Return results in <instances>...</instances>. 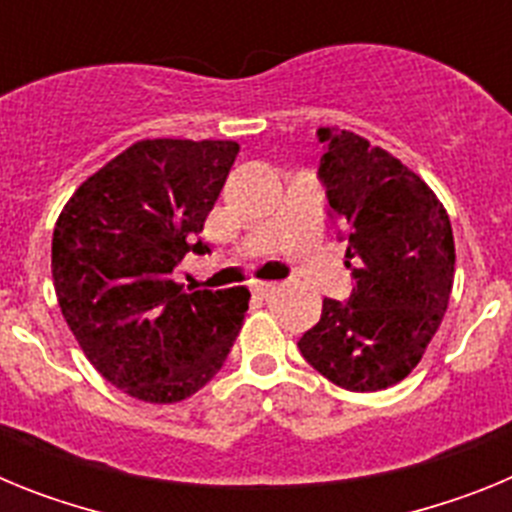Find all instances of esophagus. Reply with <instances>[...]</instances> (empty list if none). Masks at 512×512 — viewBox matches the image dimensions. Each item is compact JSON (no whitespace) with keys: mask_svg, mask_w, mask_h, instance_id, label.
Wrapping results in <instances>:
<instances>
[{"mask_svg":"<svg viewBox=\"0 0 512 512\" xmlns=\"http://www.w3.org/2000/svg\"><path fill=\"white\" fill-rule=\"evenodd\" d=\"M277 292V284L274 282H256L253 284V295L261 297V300H266L269 295H274Z\"/></svg>","mask_w":512,"mask_h":512,"instance_id":"1","label":"esophagus"}]
</instances>
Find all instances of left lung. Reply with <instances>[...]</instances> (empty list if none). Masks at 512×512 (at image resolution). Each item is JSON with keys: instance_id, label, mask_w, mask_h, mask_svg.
<instances>
[{"instance_id": "obj_1", "label": "left lung", "mask_w": 512, "mask_h": 512, "mask_svg": "<svg viewBox=\"0 0 512 512\" xmlns=\"http://www.w3.org/2000/svg\"><path fill=\"white\" fill-rule=\"evenodd\" d=\"M318 140V176L354 289L346 302L325 297L297 348L343 390L377 392L413 372L449 307L451 220L418 174L361 135L320 128Z\"/></svg>"}]
</instances>
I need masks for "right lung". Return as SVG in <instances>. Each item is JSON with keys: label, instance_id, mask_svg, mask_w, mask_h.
Here are the masks:
<instances>
[{"label": "right lung", "instance_id": "obj_1", "mask_svg": "<svg viewBox=\"0 0 512 512\" xmlns=\"http://www.w3.org/2000/svg\"><path fill=\"white\" fill-rule=\"evenodd\" d=\"M233 140H138L74 192L53 230V287L94 369L143 402H179L228 359L246 287L187 292L176 264L205 228Z\"/></svg>", "mask_w": 512, "mask_h": 512}]
</instances>
